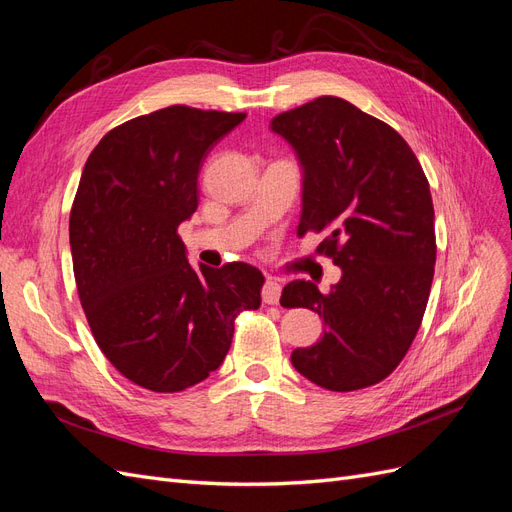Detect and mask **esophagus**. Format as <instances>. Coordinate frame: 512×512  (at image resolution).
<instances>
[{
    "instance_id": "obj_1",
    "label": "esophagus",
    "mask_w": 512,
    "mask_h": 512,
    "mask_svg": "<svg viewBox=\"0 0 512 512\" xmlns=\"http://www.w3.org/2000/svg\"><path fill=\"white\" fill-rule=\"evenodd\" d=\"M280 294H282V284L273 280V277H269L265 286H262V301H265L267 305H275L277 301H280Z\"/></svg>"
}]
</instances>
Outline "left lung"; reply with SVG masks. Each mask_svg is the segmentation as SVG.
<instances>
[{
  "mask_svg": "<svg viewBox=\"0 0 512 512\" xmlns=\"http://www.w3.org/2000/svg\"><path fill=\"white\" fill-rule=\"evenodd\" d=\"M271 130L303 166L297 235L324 232L316 252L344 271L327 294L314 282L286 284L280 303L314 309L327 327L290 361L322 389H367L393 374L425 314L436 265L429 181L389 123L342 98L280 113Z\"/></svg>",
  "mask_w": 512,
  "mask_h": 512,
  "instance_id": "left-lung-1",
  "label": "left lung"
}]
</instances>
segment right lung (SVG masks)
<instances>
[{
  "label": "right lung",
  "mask_w": 512,
  "mask_h": 512,
  "mask_svg": "<svg viewBox=\"0 0 512 512\" xmlns=\"http://www.w3.org/2000/svg\"><path fill=\"white\" fill-rule=\"evenodd\" d=\"M245 113L175 104L134 117L89 153L70 211L76 290L108 361L153 393H177L218 369L235 318L260 307L262 273L185 258L179 224L198 207L211 147Z\"/></svg>",
  "instance_id": "right-lung-1"
}]
</instances>
